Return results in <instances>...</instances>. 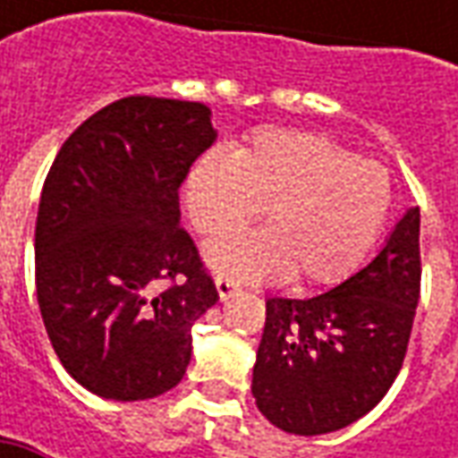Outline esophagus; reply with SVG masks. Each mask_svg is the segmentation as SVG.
Here are the masks:
<instances>
[{
  "label": "esophagus",
  "mask_w": 458,
  "mask_h": 458,
  "mask_svg": "<svg viewBox=\"0 0 458 458\" xmlns=\"http://www.w3.org/2000/svg\"><path fill=\"white\" fill-rule=\"evenodd\" d=\"M216 291H219L221 301H226L229 295L239 293V283L232 277H216Z\"/></svg>",
  "instance_id": "esophagus-1"
}]
</instances>
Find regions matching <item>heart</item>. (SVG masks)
<instances>
[{
	"instance_id": "b5f03b06",
	"label": "heart",
	"mask_w": 458,
	"mask_h": 458,
	"mask_svg": "<svg viewBox=\"0 0 458 458\" xmlns=\"http://www.w3.org/2000/svg\"><path fill=\"white\" fill-rule=\"evenodd\" d=\"M393 201L387 170L354 157L331 137L259 127L234 155L208 150L188 170L183 206L203 239L229 237L262 211L267 232L206 247L232 280L331 285L352 273L385 226Z\"/></svg>"
}]
</instances>
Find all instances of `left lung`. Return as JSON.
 I'll return each mask as SVG.
<instances>
[{
  "instance_id": "8db88e82",
  "label": "left lung",
  "mask_w": 458,
  "mask_h": 458,
  "mask_svg": "<svg viewBox=\"0 0 458 458\" xmlns=\"http://www.w3.org/2000/svg\"><path fill=\"white\" fill-rule=\"evenodd\" d=\"M420 298V211L397 221L367 267L313 298H267L252 395L273 426L339 431L367 415L403 367Z\"/></svg>"
}]
</instances>
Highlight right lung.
<instances>
[{
    "label": "right lung",
    "mask_w": 458,
    "mask_h": 458,
    "mask_svg": "<svg viewBox=\"0 0 458 458\" xmlns=\"http://www.w3.org/2000/svg\"><path fill=\"white\" fill-rule=\"evenodd\" d=\"M216 132L201 101L127 97L55 155L35 224V288L65 372L106 400L173 390L219 301L178 188Z\"/></svg>",
    "instance_id": "add662e5"
}]
</instances>
